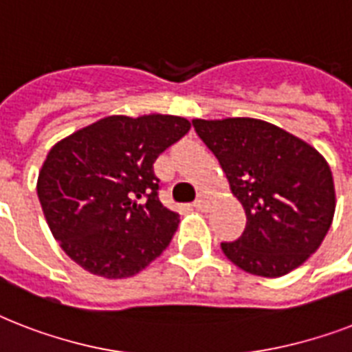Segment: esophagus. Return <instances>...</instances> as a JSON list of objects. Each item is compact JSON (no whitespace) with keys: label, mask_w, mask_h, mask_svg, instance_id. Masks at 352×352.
<instances>
[{"label":"esophagus","mask_w":352,"mask_h":352,"mask_svg":"<svg viewBox=\"0 0 352 352\" xmlns=\"http://www.w3.org/2000/svg\"><path fill=\"white\" fill-rule=\"evenodd\" d=\"M193 206L199 210V212H206L210 206V195L208 193H199L197 201L193 203Z\"/></svg>","instance_id":"1"}]
</instances>
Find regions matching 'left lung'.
<instances>
[{"label":"left lung","instance_id":"left-lung-1","mask_svg":"<svg viewBox=\"0 0 352 352\" xmlns=\"http://www.w3.org/2000/svg\"><path fill=\"white\" fill-rule=\"evenodd\" d=\"M192 122L246 214L239 239L221 243L225 256L261 278H279L303 265L325 239L336 208L333 171L323 155L257 118Z\"/></svg>","mask_w":352,"mask_h":352}]
</instances>
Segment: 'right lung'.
<instances>
[{"label":"right lung","mask_w":352,"mask_h":352,"mask_svg":"<svg viewBox=\"0 0 352 352\" xmlns=\"http://www.w3.org/2000/svg\"><path fill=\"white\" fill-rule=\"evenodd\" d=\"M188 129L173 115H111L52 146L36 190L52 237L74 263L122 279L166 250L179 214L159 201L153 162Z\"/></svg>","instance_id":"obj_1"}]
</instances>
